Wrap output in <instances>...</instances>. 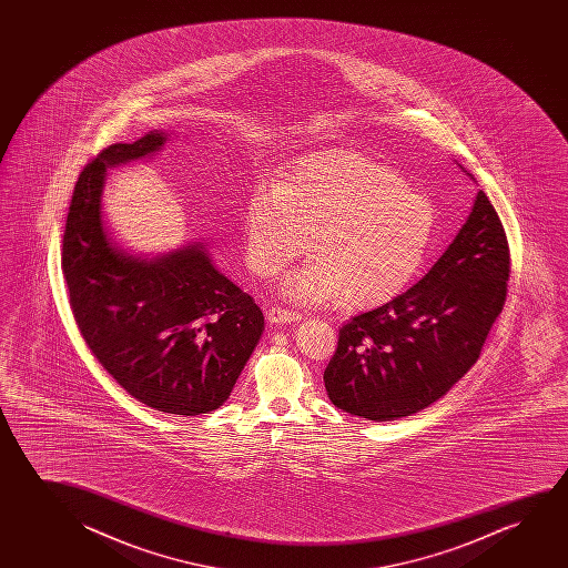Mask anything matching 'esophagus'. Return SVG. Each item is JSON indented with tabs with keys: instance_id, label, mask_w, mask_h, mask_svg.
I'll return each instance as SVG.
<instances>
[{
	"instance_id": "34e87169",
	"label": "esophagus",
	"mask_w": 568,
	"mask_h": 568,
	"mask_svg": "<svg viewBox=\"0 0 568 568\" xmlns=\"http://www.w3.org/2000/svg\"><path fill=\"white\" fill-rule=\"evenodd\" d=\"M265 316H267L272 324H277V326L301 320L298 312L287 311V308H281V306H272L270 311L265 312Z\"/></svg>"
}]
</instances>
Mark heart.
<instances>
[{"mask_svg": "<svg viewBox=\"0 0 568 568\" xmlns=\"http://www.w3.org/2000/svg\"><path fill=\"white\" fill-rule=\"evenodd\" d=\"M435 207L388 164L355 151L298 161L280 187L260 182L244 203V252L275 277L312 236V257L283 280L296 304L386 303L419 272L435 233Z\"/></svg>", "mask_w": 568, "mask_h": 568, "instance_id": "b5f03b06", "label": "heart"}]
</instances>
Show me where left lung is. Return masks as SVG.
<instances>
[{"mask_svg":"<svg viewBox=\"0 0 568 568\" xmlns=\"http://www.w3.org/2000/svg\"><path fill=\"white\" fill-rule=\"evenodd\" d=\"M508 272L505 229L479 190L466 223L423 280L339 329L324 371L332 404L376 423L435 404L479 358L503 311Z\"/></svg>","mask_w":568,"mask_h":568,"instance_id":"obj_1","label":"left lung"}]
</instances>
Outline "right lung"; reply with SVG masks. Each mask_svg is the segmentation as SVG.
<instances>
[{
  "mask_svg": "<svg viewBox=\"0 0 568 568\" xmlns=\"http://www.w3.org/2000/svg\"><path fill=\"white\" fill-rule=\"evenodd\" d=\"M171 133L114 143L79 174L62 270L81 335L141 404L202 415L225 404L264 332V314L219 272L203 242L149 256L112 239L102 194L109 169L156 155Z\"/></svg>",
  "mask_w": 568,
  "mask_h": 568,
  "instance_id": "obj_1",
  "label": "right lung"
}]
</instances>
